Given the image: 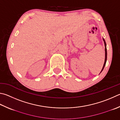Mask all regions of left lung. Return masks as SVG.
<instances>
[{
	"instance_id": "left-lung-1",
	"label": "left lung",
	"mask_w": 120,
	"mask_h": 120,
	"mask_svg": "<svg viewBox=\"0 0 120 120\" xmlns=\"http://www.w3.org/2000/svg\"><path fill=\"white\" fill-rule=\"evenodd\" d=\"M103 40L104 41V45H105V60H104V63L103 66V68H102V69L101 70V72H100V73H101V72L103 71L104 68V67H105V66L106 60H107V50H106V42H105V40H104L103 38Z\"/></svg>"
}]
</instances>
